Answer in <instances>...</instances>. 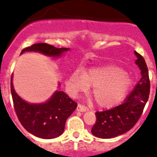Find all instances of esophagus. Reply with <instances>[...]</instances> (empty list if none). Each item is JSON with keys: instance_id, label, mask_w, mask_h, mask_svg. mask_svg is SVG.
Segmentation results:
<instances>
[{"instance_id": "34e87169", "label": "esophagus", "mask_w": 157, "mask_h": 157, "mask_svg": "<svg viewBox=\"0 0 157 157\" xmlns=\"http://www.w3.org/2000/svg\"><path fill=\"white\" fill-rule=\"evenodd\" d=\"M77 111H81V112H85V111H87L86 108L85 107L84 105H80V104H78V105H77Z\"/></svg>"}]
</instances>
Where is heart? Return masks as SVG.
Here are the masks:
<instances>
[{"label":"heart","instance_id":"heart-1","mask_svg":"<svg viewBox=\"0 0 157 157\" xmlns=\"http://www.w3.org/2000/svg\"><path fill=\"white\" fill-rule=\"evenodd\" d=\"M131 84V80L124 70L116 66L92 68L86 73L77 70L70 77L68 87L75 94L93 86L91 94L97 105L109 108L125 97Z\"/></svg>","mask_w":157,"mask_h":157}]
</instances>
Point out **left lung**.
Here are the masks:
<instances>
[{"mask_svg":"<svg viewBox=\"0 0 157 157\" xmlns=\"http://www.w3.org/2000/svg\"><path fill=\"white\" fill-rule=\"evenodd\" d=\"M134 54L137 57L135 63L141 71V78L123 103L95 113L97 120L91 133L97 137L110 139L125 134L134 127L141 117L150 94V80L143 57L136 51Z\"/></svg>","mask_w":157,"mask_h":157,"instance_id":"left-lung-1","label":"left lung"}]
</instances>
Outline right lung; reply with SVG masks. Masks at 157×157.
<instances>
[{"label": "right lung", "instance_id": "right-lung-1", "mask_svg": "<svg viewBox=\"0 0 157 157\" xmlns=\"http://www.w3.org/2000/svg\"><path fill=\"white\" fill-rule=\"evenodd\" d=\"M69 49L39 43L25 48L21 54L25 52H35L49 57H58ZM11 93L16 114L21 125L32 134L42 139H54L60 136L64 131L66 120L77 106L76 102L63 91L58 90L44 103H29L15 92L12 83V75Z\"/></svg>", "mask_w": 157, "mask_h": 157}]
</instances>
